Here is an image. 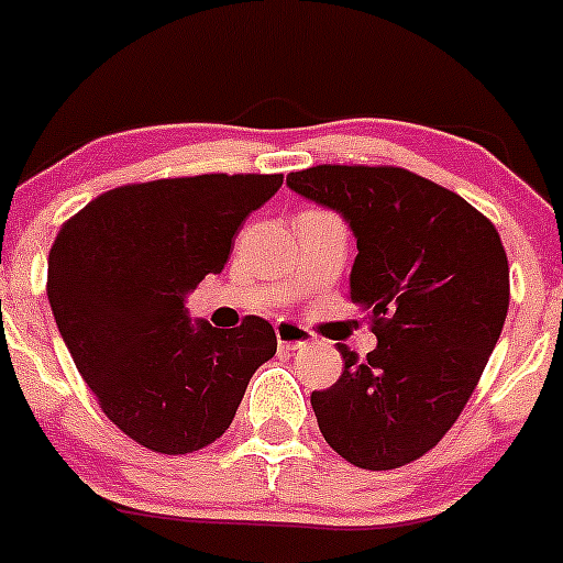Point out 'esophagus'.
Instances as JSON below:
<instances>
[{
	"label": "esophagus",
	"instance_id": "34e87169",
	"mask_svg": "<svg viewBox=\"0 0 563 563\" xmlns=\"http://www.w3.org/2000/svg\"><path fill=\"white\" fill-rule=\"evenodd\" d=\"M276 341H279V350H303L306 344H311V333L298 322L279 320L274 324Z\"/></svg>",
	"mask_w": 563,
	"mask_h": 563
}]
</instances>
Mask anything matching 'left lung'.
Wrapping results in <instances>:
<instances>
[{
  "label": "left lung",
  "mask_w": 563,
  "mask_h": 563,
  "mask_svg": "<svg viewBox=\"0 0 563 563\" xmlns=\"http://www.w3.org/2000/svg\"><path fill=\"white\" fill-rule=\"evenodd\" d=\"M287 187L350 224V298L376 335L366 357L339 344V382L311 393L324 442L371 472L417 461L453 428L501 335V239L463 197L404 167L320 165Z\"/></svg>",
  "instance_id": "8db88e82"
}]
</instances>
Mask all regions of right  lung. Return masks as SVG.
I'll return each mask as SVG.
<instances>
[{"label": "right lung", "instance_id": "right-lung-1", "mask_svg": "<svg viewBox=\"0 0 563 563\" xmlns=\"http://www.w3.org/2000/svg\"><path fill=\"white\" fill-rule=\"evenodd\" d=\"M279 187L211 173L110 189L51 246L48 300L69 355L108 420L154 453L217 442L276 355L271 322L219 330L192 320L187 298L222 274L241 224Z\"/></svg>", "mask_w": 563, "mask_h": 563}]
</instances>
